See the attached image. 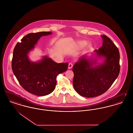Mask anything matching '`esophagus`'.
<instances>
[{"instance_id":"esophagus-1","label":"esophagus","mask_w":133,"mask_h":133,"mask_svg":"<svg viewBox=\"0 0 133 133\" xmlns=\"http://www.w3.org/2000/svg\"><path fill=\"white\" fill-rule=\"evenodd\" d=\"M73 64H72L71 63H70L69 64V65H68V68L69 69H71V68H72V67H73Z\"/></svg>"}]
</instances>
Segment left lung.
<instances>
[{"instance_id":"1","label":"left lung","mask_w":133,"mask_h":133,"mask_svg":"<svg viewBox=\"0 0 133 133\" xmlns=\"http://www.w3.org/2000/svg\"><path fill=\"white\" fill-rule=\"evenodd\" d=\"M102 46L94 51V56H81L74 65L73 84L80 95L93 97L104 93L119 73V53L109 37L101 35ZM102 60V63L98 61Z\"/></svg>"}]
</instances>
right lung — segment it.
<instances>
[{"instance_id": "right-lung-1", "label": "right lung", "mask_w": 133, "mask_h": 133, "mask_svg": "<svg viewBox=\"0 0 133 133\" xmlns=\"http://www.w3.org/2000/svg\"><path fill=\"white\" fill-rule=\"evenodd\" d=\"M52 34L41 31L28 34L14 50L12 70L21 85L31 94L45 96L52 93L56 85V77L67 70L68 63H57L48 56L36 62L30 60V52L42 36Z\"/></svg>"}]
</instances>
